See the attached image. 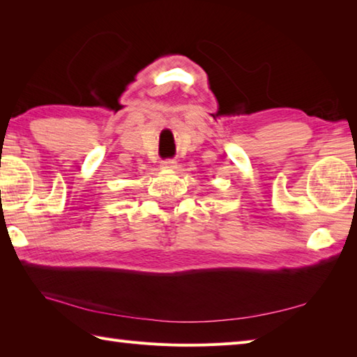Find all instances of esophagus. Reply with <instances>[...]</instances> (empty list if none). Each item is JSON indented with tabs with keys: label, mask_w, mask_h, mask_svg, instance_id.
I'll return each mask as SVG.
<instances>
[{
	"label": "esophagus",
	"mask_w": 357,
	"mask_h": 357,
	"mask_svg": "<svg viewBox=\"0 0 357 357\" xmlns=\"http://www.w3.org/2000/svg\"><path fill=\"white\" fill-rule=\"evenodd\" d=\"M161 167L162 169H174V167H176V161H174V159H164L161 162Z\"/></svg>",
	"instance_id": "34e87169"
}]
</instances>
